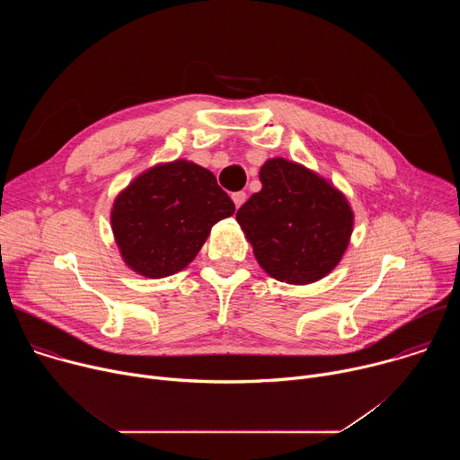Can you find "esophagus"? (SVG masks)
Segmentation results:
<instances>
[{"label":"esophagus","instance_id":"esophagus-1","mask_svg":"<svg viewBox=\"0 0 460 460\" xmlns=\"http://www.w3.org/2000/svg\"><path fill=\"white\" fill-rule=\"evenodd\" d=\"M231 199H233L234 206H236V208H240V206L245 202V192H243V190H236V192H233V194H231Z\"/></svg>","mask_w":460,"mask_h":460}]
</instances>
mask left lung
Returning <instances> with one entry per match:
<instances>
[{"label": "left lung", "mask_w": 460, "mask_h": 460, "mask_svg": "<svg viewBox=\"0 0 460 460\" xmlns=\"http://www.w3.org/2000/svg\"><path fill=\"white\" fill-rule=\"evenodd\" d=\"M260 181L261 190L236 213L258 264L286 284L323 279L341 261L353 229L344 194L284 158L261 165Z\"/></svg>", "instance_id": "obj_1"}]
</instances>
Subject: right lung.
Here are the masks:
<instances>
[{"label":"right lung","mask_w":460,"mask_h":460,"mask_svg":"<svg viewBox=\"0 0 460 460\" xmlns=\"http://www.w3.org/2000/svg\"><path fill=\"white\" fill-rule=\"evenodd\" d=\"M234 213L211 171L192 162L158 165L130 183L114 202L111 222L128 268L164 279L199 254L211 227Z\"/></svg>","instance_id":"1"}]
</instances>
